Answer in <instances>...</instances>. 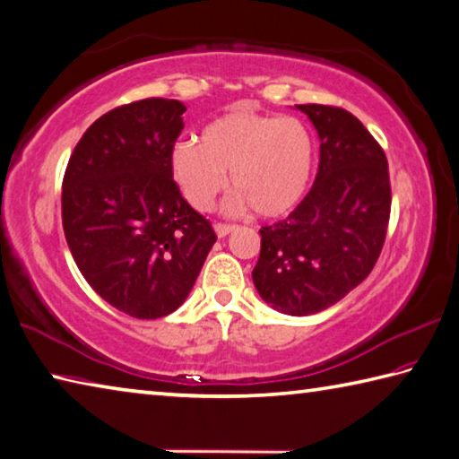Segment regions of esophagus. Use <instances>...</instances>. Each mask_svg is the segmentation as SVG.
<instances>
[{
	"label": "esophagus",
	"mask_w": 459,
	"mask_h": 459,
	"mask_svg": "<svg viewBox=\"0 0 459 459\" xmlns=\"http://www.w3.org/2000/svg\"><path fill=\"white\" fill-rule=\"evenodd\" d=\"M214 230H216V235H219V237L222 238V237H227L229 232L235 230V224H227V222H216V224H214Z\"/></svg>",
	"instance_id": "esophagus-1"
}]
</instances>
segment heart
Returning a JSON list of instances; mask_svg holds the SVG:
<instances>
[{
	"label": "heart",
	"mask_w": 459,
	"mask_h": 459,
	"mask_svg": "<svg viewBox=\"0 0 459 459\" xmlns=\"http://www.w3.org/2000/svg\"><path fill=\"white\" fill-rule=\"evenodd\" d=\"M198 143H180L170 154L172 177L196 211L214 204L227 188V172L237 190L229 211L253 208L261 219L289 214L311 185L316 144L297 118L235 108L208 122Z\"/></svg>",
	"instance_id": "b5f03b06"
}]
</instances>
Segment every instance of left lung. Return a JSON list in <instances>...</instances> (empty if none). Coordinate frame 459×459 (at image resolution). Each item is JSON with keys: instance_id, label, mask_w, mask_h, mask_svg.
<instances>
[{"instance_id": "1", "label": "left lung", "mask_w": 459, "mask_h": 459, "mask_svg": "<svg viewBox=\"0 0 459 459\" xmlns=\"http://www.w3.org/2000/svg\"><path fill=\"white\" fill-rule=\"evenodd\" d=\"M297 108L321 138L319 170L285 221L258 230L253 282L273 309L303 316L335 305L368 279L385 243L391 185L385 152L351 112Z\"/></svg>"}]
</instances>
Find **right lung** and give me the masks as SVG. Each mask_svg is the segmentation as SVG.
Segmentation results:
<instances>
[{"label":"right lung","instance_id":"add662e5","mask_svg":"<svg viewBox=\"0 0 459 459\" xmlns=\"http://www.w3.org/2000/svg\"><path fill=\"white\" fill-rule=\"evenodd\" d=\"M185 112L166 98L114 108L65 166L62 224L74 261L106 303L136 319L177 311L216 240L172 178Z\"/></svg>","mask_w":459,"mask_h":459}]
</instances>
